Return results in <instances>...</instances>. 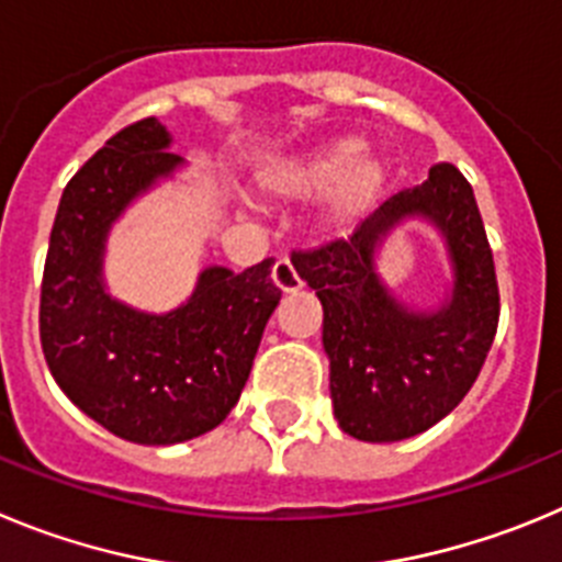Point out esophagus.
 <instances>
[{"mask_svg": "<svg viewBox=\"0 0 562 562\" xmlns=\"http://www.w3.org/2000/svg\"><path fill=\"white\" fill-rule=\"evenodd\" d=\"M271 280H274V285L280 288L282 293H293L302 288L300 274H296V269H293V262L288 260V257H280V260L274 262V269H271Z\"/></svg>", "mask_w": 562, "mask_h": 562, "instance_id": "obj_1", "label": "esophagus"}]
</instances>
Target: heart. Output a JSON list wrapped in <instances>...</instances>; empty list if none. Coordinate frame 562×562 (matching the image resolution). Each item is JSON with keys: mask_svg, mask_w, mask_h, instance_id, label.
I'll use <instances>...</instances> for the list:
<instances>
[{"mask_svg": "<svg viewBox=\"0 0 562 562\" xmlns=\"http://www.w3.org/2000/svg\"><path fill=\"white\" fill-rule=\"evenodd\" d=\"M389 159L363 148L356 136H341L316 148L271 159L260 170V190L280 201H318L316 224L327 235H341L375 210L389 184Z\"/></svg>", "mask_w": 562, "mask_h": 562, "instance_id": "obj_1", "label": "heart"}]
</instances>
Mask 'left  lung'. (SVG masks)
Instances as JSON below:
<instances>
[{
    "mask_svg": "<svg viewBox=\"0 0 562 562\" xmlns=\"http://www.w3.org/2000/svg\"><path fill=\"white\" fill-rule=\"evenodd\" d=\"M408 220L446 244L452 288L437 308L397 301L376 271L385 237ZM293 269L316 291L330 358L333 414L363 442L423 434L459 406L493 347L498 282L476 195L453 165L383 201L347 240L296 251Z\"/></svg>",
    "mask_w": 562,
    "mask_h": 562,
    "instance_id": "obj_1",
    "label": "left lung"
}]
</instances>
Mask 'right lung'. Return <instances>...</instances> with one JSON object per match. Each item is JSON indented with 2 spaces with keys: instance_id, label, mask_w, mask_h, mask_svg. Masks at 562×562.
Listing matches in <instances>:
<instances>
[{
  "instance_id": "add662e5",
  "label": "right lung",
  "mask_w": 562,
  "mask_h": 562,
  "mask_svg": "<svg viewBox=\"0 0 562 562\" xmlns=\"http://www.w3.org/2000/svg\"><path fill=\"white\" fill-rule=\"evenodd\" d=\"M156 117L114 134L60 195L42 282V347L55 383L105 431L173 445L212 431L249 381L266 322L280 305L274 260L235 271L210 266L190 300L145 313L103 280L111 226L184 159Z\"/></svg>"
}]
</instances>
